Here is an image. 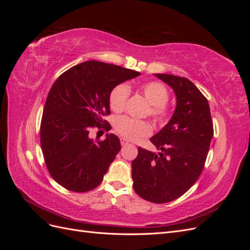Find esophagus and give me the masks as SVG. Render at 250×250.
<instances>
[{
    "mask_svg": "<svg viewBox=\"0 0 250 250\" xmlns=\"http://www.w3.org/2000/svg\"><path fill=\"white\" fill-rule=\"evenodd\" d=\"M127 144H129V142H128V141L125 140V139H121V145L125 146V145H127Z\"/></svg>",
    "mask_w": 250,
    "mask_h": 250,
    "instance_id": "34e87169",
    "label": "esophagus"
}]
</instances>
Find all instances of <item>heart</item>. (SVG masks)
<instances>
[{"label":"heart","mask_w":250,"mask_h":250,"mask_svg":"<svg viewBox=\"0 0 250 250\" xmlns=\"http://www.w3.org/2000/svg\"><path fill=\"white\" fill-rule=\"evenodd\" d=\"M140 92L150 104L149 116L160 124L167 122L170 116V108L167 105L170 95L167 87L161 82L150 81L140 86ZM129 93V88L124 83L113 87L109 94V107L116 112L123 110ZM115 128L121 137L130 141H138L152 132V127L146 121L127 116L118 117L115 121Z\"/></svg>","instance_id":"heart-1"}]
</instances>
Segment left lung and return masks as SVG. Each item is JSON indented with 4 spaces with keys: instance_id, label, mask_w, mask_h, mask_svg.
Listing matches in <instances>:
<instances>
[{
    "instance_id": "left-lung-1",
    "label": "left lung",
    "mask_w": 250,
    "mask_h": 250,
    "mask_svg": "<svg viewBox=\"0 0 250 250\" xmlns=\"http://www.w3.org/2000/svg\"><path fill=\"white\" fill-rule=\"evenodd\" d=\"M176 96L169 123L150 139L161 152L139 147L132 161L133 188L153 203L179 198L198 179L214 134L208 99L193 82L169 74H155Z\"/></svg>"
}]
</instances>
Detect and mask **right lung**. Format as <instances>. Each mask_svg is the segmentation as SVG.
I'll list each match as a JSON object with an SVG mask.
<instances>
[{
	"label": "right lung",
	"mask_w": 250,
	"mask_h": 250,
	"mask_svg": "<svg viewBox=\"0 0 250 250\" xmlns=\"http://www.w3.org/2000/svg\"><path fill=\"white\" fill-rule=\"evenodd\" d=\"M140 75L89 60L72 66L56 79L43 107L41 144L48 171L57 184L77 193L101 184L121 144L112 133L94 142L88 137L89 129L97 126L109 130V123L102 117L110 113L111 89Z\"/></svg>",
	"instance_id": "obj_1"
}]
</instances>
